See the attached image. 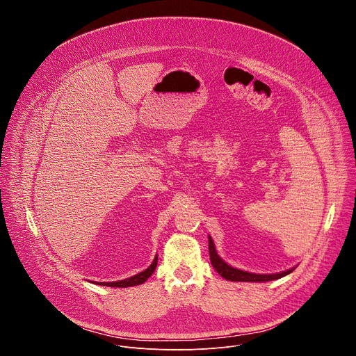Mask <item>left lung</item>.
I'll use <instances>...</instances> for the list:
<instances>
[{
	"label": "left lung",
	"instance_id": "1",
	"mask_svg": "<svg viewBox=\"0 0 356 356\" xmlns=\"http://www.w3.org/2000/svg\"><path fill=\"white\" fill-rule=\"evenodd\" d=\"M209 252H210V259H211V265L213 268L227 280L231 282H269V280H276L280 279L289 273H291L294 269L282 272V273H276V275H257V273H248L235 268H231L229 265H227L216 252L214 248V242L211 238H209Z\"/></svg>",
	"mask_w": 356,
	"mask_h": 356
}]
</instances>
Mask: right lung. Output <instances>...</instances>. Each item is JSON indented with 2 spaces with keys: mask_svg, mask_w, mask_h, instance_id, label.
Instances as JSON below:
<instances>
[{
  "mask_svg": "<svg viewBox=\"0 0 356 356\" xmlns=\"http://www.w3.org/2000/svg\"><path fill=\"white\" fill-rule=\"evenodd\" d=\"M156 265H158V257L155 258V261L152 262V265L145 269L143 272L129 277V279H125V280H120V282H108V283H98V284H103V286H108V287H131V286H136V284H142L147 280V277H150V275L155 272L156 269Z\"/></svg>",
  "mask_w": 356,
  "mask_h": 356,
  "instance_id": "obj_1",
  "label": "right lung"
}]
</instances>
